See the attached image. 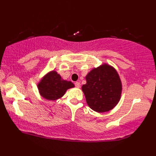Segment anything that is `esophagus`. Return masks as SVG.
I'll list each match as a JSON object with an SVG mask.
<instances>
[{
    "mask_svg": "<svg viewBox=\"0 0 156 156\" xmlns=\"http://www.w3.org/2000/svg\"><path fill=\"white\" fill-rule=\"evenodd\" d=\"M75 86L76 88H80V83L79 82H75Z\"/></svg>",
    "mask_w": 156,
    "mask_h": 156,
    "instance_id": "obj_1",
    "label": "esophagus"
}]
</instances>
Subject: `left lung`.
<instances>
[{
    "mask_svg": "<svg viewBox=\"0 0 156 156\" xmlns=\"http://www.w3.org/2000/svg\"><path fill=\"white\" fill-rule=\"evenodd\" d=\"M82 87L86 101L92 110L108 112L115 108L121 97L122 82L116 69L107 63L92 68Z\"/></svg>",
    "mask_w": 156,
    "mask_h": 156,
    "instance_id": "1",
    "label": "left lung"
}]
</instances>
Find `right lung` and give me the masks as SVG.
I'll use <instances>...</instances> for the list:
<instances>
[{"label": "right lung", "mask_w": 156, "mask_h": 156, "mask_svg": "<svg viewBox=\"0 0 156 156\" xmlns=\"http://www.w3.org/2000/svg\"><path fill=\"white\" fill-rule=\"evenodd\" d=\"M74 87L71 81L64 80L55 70L48 72L37 83L38 91L41 97L53 101L62 98L67 90Z\"/></svg>", "instance_id": "obj_1"}]
</instances>
